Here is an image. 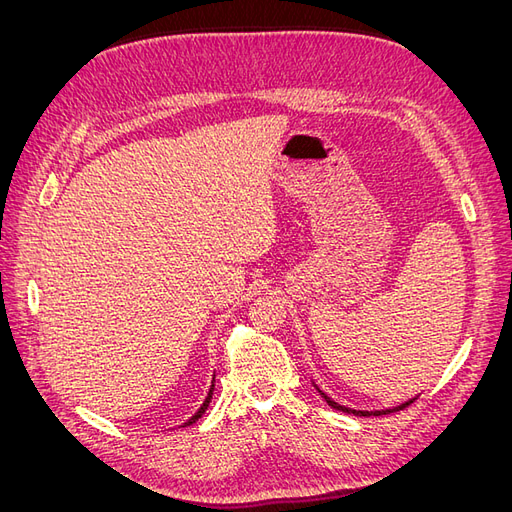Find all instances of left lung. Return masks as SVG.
I'll return each mask as SVG.
<instances>
[{
	"label": "left lung",
	"instance_id": "left-lung-1",
	"mask_svg": "<svg viewBox=\"0 0 512 512\" xmlns=\"http://www.w3.org/2000/svg\"><path fill=\"white\" fill-rule=\"evenodd\" d=\"M318 393L324 397V401H327V404L331 406V408H335V410H339V412H348V414H356V416H380V414H389V412H397V410H404V408H408L412 401L416 399H410V401H406V404H401V406H397V408H389V410H376V412H365V410H352V408H346V406H339L337 401H333L331 397H327L324 395L320 389H318Z\"/></svg>",
	"mask_w": 512,
	"mask_h": 512
}]
</instances>
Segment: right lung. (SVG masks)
<instances>
[{
    "instance_id": "1",
    "label": "right lung",
    "mask_w": 512,
    "mask_h": 512,
    "mask_svg": "<svg viewBox=\"0 0 512 512\" xmlns=\"http://www.w3.org/2000/svg\"><path fill=\"white\" fill-rule=\"evenodd\" d=\"M213 386H215V378H213V382H211V389H209V395H207V399L203 401V406H200V408H198V412H196V414L190 418V421H188V423H183V425H192V423H196V421H198L200 416L205 414V410H207V408H209V404H211V397H213Z\"/></svg>"
}]
</instances>
